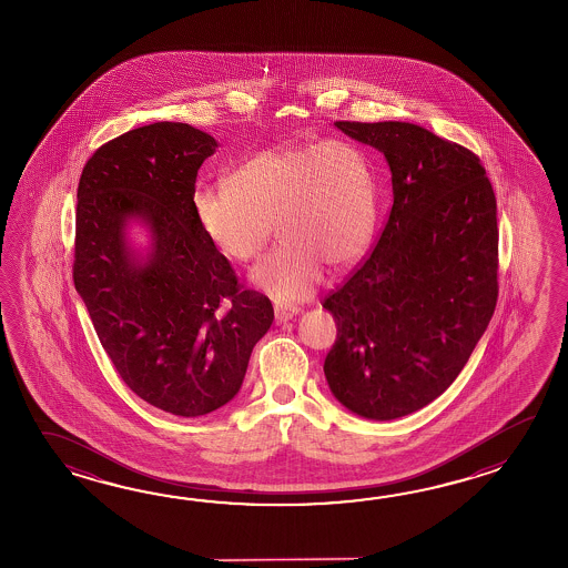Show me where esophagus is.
I'll list each match as a JSON object with an SVG mask.
<instances>
[{"label": "esophagus", "mask_w": 568, "mask_h": 568, "mask_svg": "<svg viewBox=\"0 0 568 568\" xmlns=\"http://www.w3.org/2000/svg\"><path fill=\"white\" fill-rule=\"evenodd\" d=\"M274 314H276V323L278 325H286L288 321H292L298 314V308L296 306H288V304H276L274 306Z\"/></svg>", "instance_id": "1"}]
</instances>
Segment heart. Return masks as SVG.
Returning a JSON list of instances; mask_svg holds the SVG:
<instances>
[{
    "mask_svg": "<svg viewBox=\"0 0 568 568\" xmlns=\"http://www.w3.org/2000/svg\"><path fill=\"white\" fill-rule=\"evenodd\" d=\"M193 211L206 240L231 262L257 257L274 223L282 242L252 280L278 301H304L325 267L347 270L372 242L374 166L349 140L267 148L231 169L221 191H196Z\"/></svg>",
    "mask_w": 568,
    "mask_h": 568,
    "instance_id": "heart-1",
    "label": "heart"
}]
</instances>
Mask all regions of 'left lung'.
<instances>
[{"mask_svg":"<svg viewBox=\"0 0 568 568\" xmlns=\"http://www.w3.org/2000/svg\"><path fill=\"white\" fill-rule=\"evenodd\" d=\"M386 156L394 205L372 255L323 302L337 323L326 384L394 420L447 389L494 316L497 205L479 158L408 121H335Z\"/></svg>","mask_w":568,"mask_h":568,"instance_id":"left-lung-1","label":"left lung"}]
</instances>
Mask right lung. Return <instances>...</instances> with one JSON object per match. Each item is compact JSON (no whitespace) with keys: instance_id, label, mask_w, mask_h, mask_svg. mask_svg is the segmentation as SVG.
<instances>
[{"instance_id":"1","label":"right lung","mask_w":568,"mask_h":568,"mask_svg":"<svg viewBox=\"0 0 568 568\" xmlns=\"http://www.w3.org/2000/svg\"><path fill=\"white\" fill-rule=\"evenodd\" d=\"M213 135L158 121L101 145L77 189L74 288L125 386L196 418L237 396L272 302L237 284L199 227L194 182ZM133 224L149 245H132Z\"/></svg>"}]
</instances>
